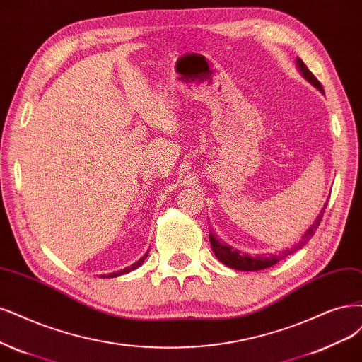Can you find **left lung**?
<instances>
[{
	"label": "left lung",
	"mask_w": 362,
	"mask_h": 362,
	"mask_svg": "<svg viewBox=\"0 0 362 362\" xmlns=\"http://www.w3.org/2000/svg\"><path fill=\"white\" fill-rule=\"evenodd\" d=\"M296 69L298 71L301 73V76L310 82L311 85L315 86L316 90H319L322 94L323 93V88L320 82L313 76V73H311L305 64L303 62V59L296 58ZM328 205V201L327 204L323 205V208L320 209V213L317 214L316 220L313 221V224H310V228L304 232V235L301 236V240L298 241L295 245H292L291 248H286V250L283 252H279V253H269V255H248V253H243L240 252L238 248H233L232 245H228L224 241H221L218 236L214 233V230L211 229L209 230V243H211V248H213V252L216 255V257L221 262V264L228 265L229 268H233V269H238V271H259V269H265V268H269L272 265H276L277 262H280L281 259H284L286 256H289L292 253H295L296 250H300V248L303 245H305L308 243V240L311 238V236L315 235L316 229L319 228L320 224V220H322V216L323 213H325V208Z\"/></svg>",
	"instance_id": "left-lung-1"
}]
</instances>
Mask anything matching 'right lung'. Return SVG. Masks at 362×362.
<instances>
[{"instance_id": "add662e5", "label": "right lung", "mask_w": 362, "mask_h": 362, "mask_svg": "<svg viewBox=\"0 0 362 362\" xmlns=\"http://www.w3.org/2000/svg\"><path fill=\"white\" fill-rule=\"evenodd\" d=\"M146 256H148V252L138 260V262H134V264L132 265V267H127V268H124V269H119V271H117V272H110V274H107V276H102V279H109V277H118V276H122V274H127V272H130V271H133V269H136L138 267H141L142 264H144V260L146 259Z\"/></svg>"}]
</instances>
